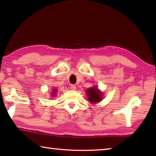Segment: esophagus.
Masks as SVG:
<instances>
[{
	"label": "esophagus",
	"mask_w": 156,
	"mask_h": 156,
	"mask_svg": "<svg viewBox=\"0 0 156 156\" xmlns=\"http://www.w3.org/2000/svg\"><path fill=\"white\" fill-rule=\"evenodd\" d=\"M70 88H71V89H72V90H76V87L74 85V84H71Z\"/></svg>",
	"instance_id": "1"
}]
</instances>
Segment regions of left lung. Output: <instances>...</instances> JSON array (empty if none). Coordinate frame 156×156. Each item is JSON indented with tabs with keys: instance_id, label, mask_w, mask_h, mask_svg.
<instances>
[{
	"instance_id": "1",
	"label": "left lung",
	"mask_w": 156,
	"mask_h": 156,
	"mask_svg": "<svg viewBox=\"0 0 156 156\" xmlns=\"http://www.w3.org/2000/svg\"><path fill=\"white\" fill-rule=\"evenodd\" d=\"M86 93L88 98V100L92 104L99 102L102 99V92L98 89L97 86L87 89Z\"/></svg>"
}]
</instances>
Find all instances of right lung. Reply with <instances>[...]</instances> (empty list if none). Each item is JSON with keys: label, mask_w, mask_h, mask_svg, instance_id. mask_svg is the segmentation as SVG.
I'll list each match as a JSON object with an SVG mask.
<instances>
[{"label": "right lung", "mask_w": 156, "mask_h": 156, "mask_svg": "<svg viewBox=\"0 0 156 156\" xmlns=\"http://www.w3.org/2000/svg\"><path fill=\"white\" fill-rule=\"evenodd\" d=\"M56 93H57V89H52V94L51 95L52 96H56Z\"/></svg>", "instance_id": "obj_1"}]
</instances>
